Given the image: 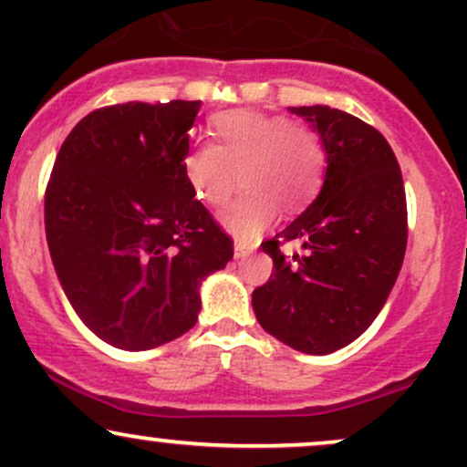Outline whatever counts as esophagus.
Here are the masks:
<instances>
[{
	"mask_svg": "<svg viewBox=\"0 0 467 467\" xmlns=\"http://www.w3.org/2000/svg\"><path fill=\"white\" fill-rule=\"evenodd\" d=\"M252 252H254V245L241 244V241L234 244V259H245V256H250Z\"/></svg>",
	"mask_w": 467,
	"mask_h": 467,
	"instance_id": "34e87169",
	"label": "esophagus"
}]
</instances>
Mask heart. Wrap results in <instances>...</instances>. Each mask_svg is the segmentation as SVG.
Masks as SVG:
<instances>
[{"instance_id": "heart-1", "label": "heart", "mask_w": 467, "mask_h": 467, "mask_svg": "<svg viewBox=\"0 0 467 467\" xmlns=\"http://www.w3.org/2000/svg\"><path fill=\"white\" fill-rule=\"evenodd\" d=\"M211 130L217 144L189 149L182 173L192 195L206 206L226 203L241 180L245 192L219 215L222 226L241 241L256 239L270 226L276 203L287 211L301 208L323 184L325 147L307 125L285 116L234 109L213 116Z\"/></svg>"}]
</instances>
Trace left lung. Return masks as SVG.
I'll return each mask as SVG.
<instances>
[{"label":"left lung","instance_id":"left-lung-1","mask_svg":"<svg viewBox=\"0 0 467 467\" xmlns=\"http://www.w3.org/2000/svg\"><path fill=\"white\" fill-rule=\"evenodd\" d=\"M325 147L323 189L261 248L275 261L252 292L256 320L292 349L325 356L356 340L387 303L404 261L406 192L393 149L378 130L327 105L289 107ZM278 238H298L303 255L285 260Z\"/></svg>","mask_w":467,"mask_h":467}]
</instances>
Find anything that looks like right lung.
<instances>
[{"mask_svg": "<svg viewBox=\"0 0 467 467\" xmlns=\"http://www.w3.org/2000/svg\"><path fill=\"white\" fill-rule=\"evenodd\" d=\"M202 100L96 109L61 144L46 237L69 305L100 340L147 351L197 323L200 285L233 259L182 173Z\"/></svg>", "mask_w": 467, "mask_h": 467, "instance_id": "1", "label": "right lung"}]
</instances>
